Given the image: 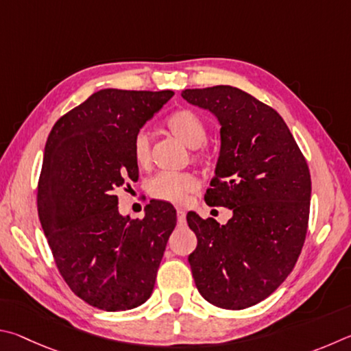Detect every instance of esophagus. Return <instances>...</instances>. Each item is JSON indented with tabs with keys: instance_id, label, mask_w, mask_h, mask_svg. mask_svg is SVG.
Wrapping results in <instances>:
<instances>
[{
	"instance_id": "1",
	"label": "esophagus",
	"mask_w": 351,
	"mask_h": 351,
	"mask_svg": "<svg viewBox=\"0 0 351 351\" xmlns=\"http://www.w3.org/2000/svg\"><path fill=\"white\" fill-rule=\"evenodd\" d=\"M177 220H179V223H185L186 220V213L182 208H177Z\"/></svg>"
}]
</instances>
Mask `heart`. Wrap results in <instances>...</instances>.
Here are the masks:
<instances>
[{"instance_id":"heart-1","label":"heart","mask_w":351,"mask_h":351,"mask_svg":"<svg viewBox=\"0 0 351 351\" xmlns=\"http://www.w3.org/2000/svg\"><path fill=\"white\" fill-rule=\"evenodd\" d=\"M165 125L172 135L182 140L188 147H193L191 157L194 162L205 163L210 158V152L204 145L208 129L199 114H195L191 109H179L166 119ZM132 157L140 168H147L151 163V137L145 129H140L134 135ZM197 186L199 179L193 172L160 171L147 182V193L157 200L183 204Z\"/></svg>"}]
</instances>
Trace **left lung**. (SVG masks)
Instances as JSON below:
<instances>
[{"label":"left lung","instance_id":"1","mask_svg":"<svg viewBox=\"0 0 351 351\" xmlns=\"http://www.w3.org/2000/svg\"><path fill=\"white\" fill-rule=\"evenodd\" d=\"M188 103L220 121V156L205 202L232 210L226 225L188 213L197 248L194 282L208 302L243 310L287 279L302 251L311 179L302 151L282 117L242 89H185Z\"/></svg>","mask_w":351,"mask_h":351}]
</instances>
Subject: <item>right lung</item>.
I'll list each match as a JSON object with an SVG mask.
<instances>
[{
    "mask_svg": "<svg viewBox=\"0 0 351 351\" xmlns=\"http://www.w3.org/2000/svg\"><path fill=\"white\" fill-rule=\"evenodd\" d=\"M172 90L101 89L60 117L45 147L38 180L40 222L55 265L80 299L125 311L149 299L174 206L152 200L145 217L119 213L115 189L138 179L132 138Z\"/></svg>",
    "mask_w": 351,
    "mask_h": 351,
    "instance_id": "1",
    "label": "right lung"
}]
</instances>
